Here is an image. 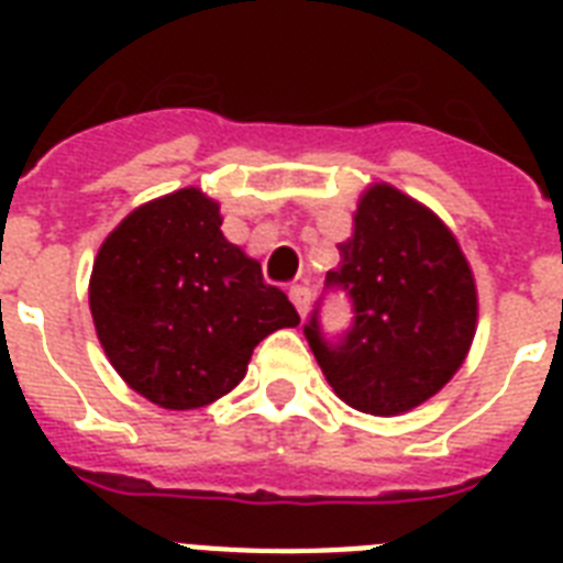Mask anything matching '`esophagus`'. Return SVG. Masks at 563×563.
<instances>
[{"mask_svg": "<svg viewBox=\"0 0 563 563\" xmlns=\"http://www.w3.org/2000/svg\"><path fill=\"white\" fill-rule=\"evenodd\" d=\"M289 298H291V303H295V309H298V316L300 318L307 316V309H309V289H307V286H291Z\"/></svg>", "mask_w": 563, "mask_h": 563, "instance_id": "esophagus-1", "label": "esophagus"}]
</instances>
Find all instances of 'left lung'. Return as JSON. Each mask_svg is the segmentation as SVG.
Wrapping results in <instances>:
<instances>
[{"label":"left lung","mask_w":563,"mask_h":563,"mask_svg":"<svg viewBox=\"0 0 563 563\" xmlns=\"http://www.w3.org/2000/svg\"><path fill=\"white\" fill-rule=\"evenodd\" d=\"M327 289L351 300L339 342L321 333L318 303L303 327L327 383L365 415H400L444 388L476 333V283L455 236L400 189L374 184Z\"/></svg>","instance_id":"left-lung-1"}]
</instances>
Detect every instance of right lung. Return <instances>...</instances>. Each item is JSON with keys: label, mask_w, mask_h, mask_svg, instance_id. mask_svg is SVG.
<instances>
[{"label": "right lung", "mask_w": 563, "mask_h": 563, "mask_svg": "<svg viewBox=\"0 0 563 563\" xmlns=\"http://www.w3.org/2000/svg\"><path fill=\"white\" fill-rule=\"evenodd\" d=\"M90 312L119 376L178 411L236 388L256 344L300 324L286 291L224 239L219 203L195 187L119 221L92 263Z\"/></svg>", "instance_id": "add662e5"}]
</instances>
